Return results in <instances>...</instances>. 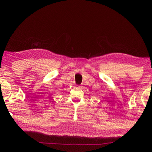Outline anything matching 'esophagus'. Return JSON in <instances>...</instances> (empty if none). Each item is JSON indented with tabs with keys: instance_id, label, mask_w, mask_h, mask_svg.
Here are the masks:
<instances>
[{
	"instance_id": "esophagus-1",
	"label": "esophagus",
	"mask_w": 152,
	"mask_h": 152,
	"mask_svg": "<svg viewBox=\"0 0 152 152\" xmlns=\"http://www.w3.org/2000/svg\"><path fill=\"white\" fill-rule=\"evenodd\" d=\"M78 87H79V88H80V87H81V86H78Z\"/></svg>"
}]
</instances>
